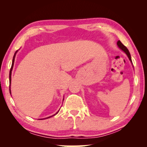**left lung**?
<instances>
[{
    "mask_svg": "<svg viewBox=\"0 0 147 147\" xmlns=\"http://www.w3.org/2000/svg\"><path fill=\"white\" fill-rule=\"evenodd\" d=\"M117 47H119V49H120L121 51H123L124 53H125L126 55H127L128 59H130V62L132 64V61H131V56H130V54L129 53V51L128 50V49L126 48V47L124 45L121 43L120 41H118L117 43ZM134 67V66H133Z\"/></svg>",
    "mask_w": 147,
    "mask_h": 147,
    "instance_id": "left-lung-1",
    "label": "left lung"
}]
</instances>
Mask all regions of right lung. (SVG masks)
Segmentation results:
<instances>
[{
	"label": "right lung",
	"instance_id": "add662e5",
	"mask_svg": "<svg viewBox=\"0 0 147 147\" xmlns=\"http://www.w3.org/2000/svg\"><path fill=\"white\" fill-rule=\"evenodd\" d=\"M17 52H18V51H17L16 52V53L14 54V56H13V59H12V64H11V69H10V71H9V93H10V94H11V89H10V86H11V71H12V69H13V65H14V61H15V58H16V54H17ZM59 110H58V111H57V112H56L55 114H54V115H51V116H50V117H47V118H45V119H48V118L51 117H53V116H54V115H55L56 114L58 113L59 112Z\"/></svg>",
	"mask_w": 147,
	"mask_h": 147
}]
</instances>
